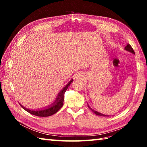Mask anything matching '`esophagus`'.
I'll use <instances>...</instances> for the list:
<instances>
[{
    "label": "esophagus",
    "mask_w": 147,
    "mask_h": 147,
    "mask_svg": "<svg viewBox=\"0 0 147 147\" xmlns=\"http://www.w3.org/2000/svg\"><path fill=\"white\" fill-rule=\"evenodd\" d=\"M75 79L76 80H83L85 78V75H84V73H81V72H79V73H77L75 75Z\"/></svg>",
    "instance_id": "obj_1"
}]
</instances>
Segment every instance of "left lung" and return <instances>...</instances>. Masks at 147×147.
Masks as SVG:
<instances>
[{"instance_id":"1","label":"left lung","mask_w":147,"mask_h":147,"mask_svg":"<svg viewBox=\"0 0 147 147\" xmlns=\"http://www.w3.org/2000/svg\"><path fill=\"white\" fill-rule=\"evenodd\" d=\"M124 50H126V51H128V52H130V53H132V54H135V52L134 51V50H133V49L131 48V47L130 46V44H128L127 45H126V47H125V48H124ZM88 107L89 108H90L91 110H92V111H93V112L94 113H95L96 115H99V116H104V117H108V116H109V115H104V114H102V113H99V112H98V111H95V110H94V109H93L92 108H91V107L89 106V105H88Z\"/></svg>"}]
</instances>
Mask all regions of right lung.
<instances>
[{"label": "right lung", "instance_id": "1", "mask_svg": "<svg viewBox=\"0 0 147 147\" xmlns=\"http://www.w3.org/2000/svg\"><path fill=\"white\" fill-rule=\"evenodd\" d=\"M73 81V79L71 80L69 82V83L67 84V85L65 86L58 93L55 101H54L53 104H51V105L47 106L45 108L38 109H30L25 108V107L23 106V105H21V104H20V106H21L24 110H26L27 112L30 113L32 114V115L38 117H46L53 115L54 114H55L57 111L63 106L64 100V94L67 91V89L68 87Z\"/></svg>", "mask_w": 147, "mask_h": 147}]
</instances>
